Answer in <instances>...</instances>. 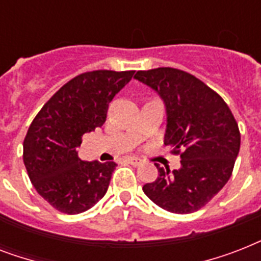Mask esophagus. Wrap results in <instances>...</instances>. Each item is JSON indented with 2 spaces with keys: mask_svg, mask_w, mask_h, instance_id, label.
I'll return each mask as SVG.
<instances>
[{
  "mask_svg": "<svg viewBox=\"0 0 261 261\" xmlns=\"http://www.w3.org/2000/svg\"><path fill=\"white\" fill-rule=\"evenodd\" d=\"M127 161H128L131 165H134V167H139V165L142 164V160L137 159V157H130V159L127 160Z\"/></svg>",
  "mask_w": 261,
  "mask_h": 261,
  "instance_id": "esophagus-1",
  "label": "esophagus"
}]
</instances>
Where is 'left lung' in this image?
Returning a JSON list of instances; mask_svg holds the SVG:
<instances>
[{"label":"left lung","instance_id":"1","mask_svg":"<svg viewBox=\"0 0 261 261\" xmlns=\"http://www.w3.org/2000/svg\"><path fill=\"white\" fill-rule=\"evenodd\" d=\"M135 80L153 89L167 112L165 146L180 153L181 167L159 169L143 192L161 208L190 214L210 202L230 178L240 151L239 126L223 98L206 84L172 67L137 71Z\"/></svg>","mask_w":261,"mask_h":261}]
</instances>
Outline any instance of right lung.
I'll use <instances>...</instances> for the list:
<instances>
[{
  "instance_id": "obj_1",
  "label": "right lung",
  "mask_w": 261,
  "mask_h": 261,
  "mask_svg": "<svg viewBox=\"0 0 261 261\" xmlns=\"http://www.w3.org/2000/svg\"><path fill=\"white\" fill-rule=\"evenodd\" d=\"M134 71L96 70L77 75L43 106L24 139V165L35 190L65 214H80L106 195L115 163L79 157L84 134L101 127L108 106Z\"/></svg>"
}]
</instances>
